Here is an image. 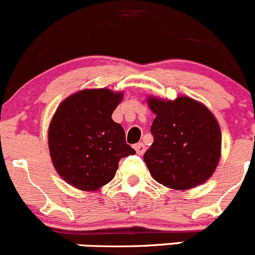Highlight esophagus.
<instances>
[{
	"mask_svg": "<svg viewBox=\"0 0 255 255\" xmlns=\"http://www.w3.org/2000/svg\"><path fill=\"white\" fill-rule=\"evenodd\" d=\"M134 149H135V151L139 154V155H142L144 151H145V145H144L143 143H138L134 145Z\"/></svg>",
	"mask_w": 255,
	"mask_h": 255,
	"instance_id": "obj_1",
	"label": "esophagus"
}]
</instances>
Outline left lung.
<instances>
[{
	"label": "left lung",
	"mask_w": 255,
	"mask_h": 255,
	"mask_svg": "<svg viewBox=\"0 0 255 255\" xmlns=\"http://www.w3.org/2000/svg\"><path fill=\"white\" fill-rule=\"evenodd\" d=\"M155 115L154 142L144 161L155 181L174 190L192 189L210 179L221 156V129L205 105L187 96L174 101L148 97Z\"/></svg>",
	"instance_id": "8db88e82"
}]
</instances>
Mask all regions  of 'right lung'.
Instances as JSON below:
<instances>
[{
  "instance_id": "1",
  "label": "right lung",
  "mask_w": 255,
  "mask_h": 255,
  "mask_svg": "<svg viewBox=\"0 0 255 255\" xmlns=\"http://www.w3.org/2000/svg\"><path fill=\"white\" fill-rule=\"evenodd\" d=\"M122 99V92L87 89L56 109L49 126V151L55 170L71 186L101 189L115 177L120 159L135 154L122 126L112 120Z\"/></svg>"
}]
</instances>
